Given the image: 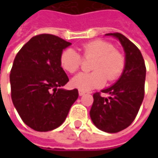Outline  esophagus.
I'll use <instances>...</instances> for the list:
<instances>
[{"instance_id":"obj_1","label":"esophagus","mask_w":158,"mask_h":158,"mask_svg":"<svg viewBox=\"0 0 158 158\" xmlns=\"http://www.w3.org/2000/svg\"><path fill=\"white\" fill-rule=\"evenodd\" d=\"M86 92L85 91H83V90H81V89H79V95L80 96H83V95L85 94Z\"/></svg>"}]
</instances>
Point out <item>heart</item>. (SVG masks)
Instances as JSON below:
<instances>
[{
  "label": "heart",
  "instance_id": "b5f03b06",
  "mask_svg": "<svg viewBox=\"0 0 158 158\" xmlns=\"http://www.w3.org/2000/svg\"><path fill=\"white\" fill-rule=\"evenodd\" d=\"M84 59L94 58L92 72H82L73 77L71 84L81 90L99 88L106 82L117 80L122 75L126 67L124 54L114 48L112 44L105 40H92L81 47ZM61 68L70 74L77 72L82 63L81 55L71 48H67L60 57Z\"/></svg>",
  "mask_w": 158,
  "mask_h": 158
}]
</instances>
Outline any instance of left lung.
I'll use <instances>...</instances> for the list:
<instances>
[{"mask_svg": "<svg viewBox=\"0 0 158 158\" xmlns=\"http://www.w3.org/2000/svg\"><path fill=\"white\" fill-rule=\"evenodd\" d=\"M117 38L126 52V67L115 84L101 92L109 94L104 98L101 92L93 94L89 115L94 125L107 133H118L135 120L144 98L146 67L141 51L124 35L107 33Z\"/></svg>", "mask_w": 158, "mask_h": 158, "instance_id": "8db88e82", "label": "left lung"}]
</instances>
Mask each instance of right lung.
I'll return each instance as SVG.
<instances>
[{
	"instance_id": "1",
	"label": "right lung",
	"mask_w": 158,
	"mask_h": 158,
	"mask_svg": "<svg viewBox=\"0 0 158 158\" xmlns=\"http://www.w3.org/2000/svg\"><path fill=\"white\" fill-rule=\"evenodd\" d=\"M71 43L52 34L34 36L20 49L10 71L11 98L23 121L35 131L57 128L66 119L78 90L60 89L69 77L60 63Z\"/></svg>"
}]
</instances>
